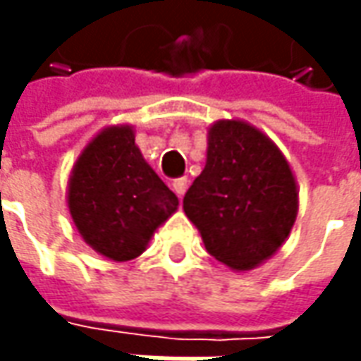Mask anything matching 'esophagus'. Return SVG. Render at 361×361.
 <instances>
[{"mask_svg": "<svg viewBox=\"0 0 361 361\" xmlns=\"http://www.w3.org/2000/svg\"><path fill=\"white\" fill-rule=\"evenodd\" d=\"M187 187H188L187 178H176V180L173 183V190L178 195V199H183V195L187 192Z\"/></svg>", "mask_w": 361, "mask_h": 361, "instance_id": "1", "label": "esophagus"}]
</instances>
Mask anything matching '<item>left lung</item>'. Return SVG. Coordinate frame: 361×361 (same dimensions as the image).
<instances>
[{"instance_id":"1","label":"left lung","mask_w":361,"mask_h":361,"mask_svg":"<svg viewBox=\"0 0 361 361\" xmlns=\"http://www.w3.org/2000/svg\"><path fill=\"white\" fill-rule=\"evenodd\" d=\"M183 209L216 261L233 271L255 269L293 229L298 180L267 134L245 120H216L207 130L204 169Z\"/></svg>"}]
</instances>
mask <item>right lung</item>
Wrapping results in <instances>:
<instances>
[{
  "instance_id": "add662e5",
  "label": "right lung",
  "mask_w": 361,
  "mask_h": 361,
  "mask_svg": "<svg viewBox=\"0 0 361 361\" xmlns=\"http://www.w3.org/2000/svg\"><path fill=\"white\" fill-rule=\"evenodd\" d=\"M68 209L82 239L110 261L145 253L154 231L176 213L178 199L134 142V126L100 130L72 166Z\"/></svg>"
}]
</instances>
